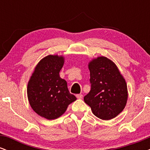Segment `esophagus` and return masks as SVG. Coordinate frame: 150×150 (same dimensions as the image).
I'll return each mask as SVG.
<instances>
[{
    "instance_id": "34e87169",
    "label": "esophagus",
    "mask_w": 150,
    "mask_h": 150,
    "mask_svg": "<svg viewBox=\"0 0 150 150\" xmlns=\"http://www.w3.org/2000/svg\"><path fill=\"white\" fill-rule=\"evenodd\" d=\"M76 97L77 99H82V98L83 97V95H82V94H77Z\"/></svg>"
}]
</instances>
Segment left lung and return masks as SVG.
I'll return each mask as SVG.
<instances>
[{
    "label": "left lung",
    "instance_id": "1",
    "mask_svg": "<svg viewBox=\"0 0 150 150\" xmlns=\"http://www.w3.org/2000/svg\"><path fill=\"white\" fill-rule=\"evenodd\" d=\"M91 89L84 101L94 116L110 120L121 112L126 105L128 90L125 79L115 63L101 56L89 63Z\"/></svg>",
    "mask_w": 150,
    "mask_h": 150
}]
</instances>
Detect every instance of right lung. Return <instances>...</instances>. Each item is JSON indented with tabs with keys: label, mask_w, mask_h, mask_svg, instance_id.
Returning <instances> with one entry per match:
<instances>
[{
	"label": "right lung",
	"mask_w": 150,
	"mask_h": 150,
	"mask_svg": "<svg viewBox=\"0 0 150 150\" xmlns=\"http://www.w3.org/2000/svg\"><path fill=\"white\" fill-rule=\"evenodd\" d=\"M63 63V56H46L36 66L27 85L31 107L48 120L61 116L68 105L77 99L70 93L66 81L59 75Z\"/></svg>",
	"instance_id": "add662e5"
}]
</instances>
